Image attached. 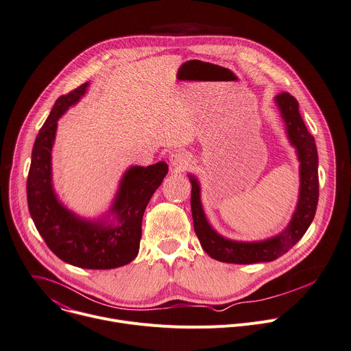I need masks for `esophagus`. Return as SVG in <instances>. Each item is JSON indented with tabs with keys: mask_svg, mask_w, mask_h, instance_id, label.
<instances>
[{
	"mask_svg": "<svg viewBox=\"0 0 351 351\" xmlns=\"http://www.w3.org/2000/svg\"><path fill=\"white\" fill-rule=\"evenodd\" d=\"M169 162L178 171H184L187 167H190V164H192V158H190V155L184 151H173L169 155Z\"/></svg>",
	"mask_w": 351,
	"mask_h": 351,
	"instance_id": "34e87169",
	"label": "esophagus"
}]
</instances>
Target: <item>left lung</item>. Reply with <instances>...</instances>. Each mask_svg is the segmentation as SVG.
<instances>
[{"mask_svg":"<svg viewBox=\"0 0 351 351\" xmlns=\"http://www.w3.org/2000/svg\"><path fill=\"white\" fill-rule=\"evenodd\" d=\"M274 102L285 123V133L290 144L295 148L300 161V195L295 211L280 234L256 242H239L219 235L204 214L200 199V183L189 175L192 183L193 226L202 247L218 262L252 265L271 262L289 252L306 232L316 213L319 199V179H317V151L313 137L306 130V125L300 114L298 102L289 92H282L274 98Z\"/></svg>","mask_w":351,"mask_h":351,"instance_id":"left-lung-1","label":"left lung"}]
</instances>
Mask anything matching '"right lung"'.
<instances>
[{
  "label": "right lung",
  "instance_id": "add662e5",
  "mask_svg": "<svg viewBox=\"0 0 351 351\" xmlns=\"http://www.w3.org/2000/svg\"><path fill=\"white\" fill-rule=\"evenodd\" d=\"M89 82L60 97L40 129L27 175V206L36 230L62 262L93 270L124 266L136 259L145 207L168 173L161 161L148 167H130L120 180L110 208L98 219H86L62 204L53 187L51 149L57 120L75 105Z\"/></svg>",
  "mask_w": 351,
  "mask_h": 351
}]
</instances>
